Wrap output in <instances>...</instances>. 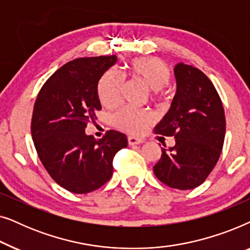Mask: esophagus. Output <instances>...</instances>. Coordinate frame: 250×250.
I'll use <instances>...</instances> for the list:
<instances>
[{
    "label": "esophagus",
    "mask_w": 250,
    "mask_h": 250,
    "mask_svg": "<svg viewBox=\"0 0 250 250\" xmlns=\"http://www.w3.org/2000/svg\"><path fill=\"white\" fill-rule=\"evenodd\" d=\"M127 142H128L129 146L140 145V143H143V140L142 139H139V138H134V136H128Z\"/></svg>",
    "instance_id": "34e87169"
}]
</instances>
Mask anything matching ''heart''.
I'll use <instances>...</instances> for the list:
<instances>
[{"mask_svg": "<svg viewBox=\"0 0 250 250\" xmlns=\"http://www.w3.org/2000/svg\"><path fill=\"white\" fill-rule=\"evenodd\" d=\"M127 75L132 80L141 82L150 90V100L162 104L168 99L167 85L172 81V70L165 61L155 57L136 58L127 64ZM123 78L117 71L109 70L104 74L98 84L99 100L104 107H114L121 99ZM116 128L127 133H140L151 122L145 110L122 108L110 118Z\"/></svg>", "mask_w": 250, "mask_h": 250, "instance_id": "1", "label": "heart"}]
</instances>
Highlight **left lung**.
<instances>
[{
	"mask_svg": "<svg viewBox=\"0 0 250 250\" xmlns=\"http://www.w3.org/2000/svg\"><path fill=\"white\" fill-rule=\"evenodd\" d=\"M174 73L176 94L155 132L174 136L175 146L162 149L153 173L173 189L190 190L204 183L218 162L224 143L225 115L216 88L203 71L181 62Z\"/></svg>",
	"mask_w": 250,
	"mask_h": 250,
	"instance_id": "left-lung-1",
	"label": "left lung"
}]
</instances>
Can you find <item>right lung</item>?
I'll use <instances>...</instances> for the list:
<instances>
[{
    "instance_id": "1",
    "label": "right lung",
    "mask_w": 250,
    "mask_h": 250,
    "mask_svg": "<svg viewBox=\"0 0 250 250\" xmlns=\"http://www.w3.org/2000/svg\"><path fill=\"white\" fill-rule=\"evenodd\" d=\"M116 56L78 58L52 74L39 92L32 117V138L49 175L73 193H88L112 175V160L127 146L126 135L107 131L101 139L85 134L101 110L98 83Z\"/></svg>"
}]
</instances>
